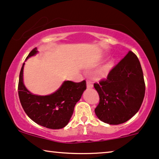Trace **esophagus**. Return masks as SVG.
Returning <instances> with one entry per match:
<instances>
[{
  "mask_svg": "<svg viewBox=\"0 0 159 159\" xmlns=\"http://www.w3.org/2000/svg\"><path fill=\"white\" fill-rule=\"evenodd\" d=\"M86 87H87V89H91V88L93 87V85H92V82L90 81L86 82Z\"/></svg>",
  "mask_w": 159,
  "mask_h": 159,
  "instance_id": "1",
  "label": "esophagus"
}]
</instances>
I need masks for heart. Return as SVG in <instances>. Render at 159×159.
<instances>
[{
  "mask_svg": "<svg viewBox=\"0 0 159 159\" xmlns=\"http://www.w3.org/2000/svg\"><path fill=\"white\" fill-rule=\"evenodd\" d=\"M112 67V64L111 61H107L104 64L103 66L98 68L94 71L93 74V77L97 81H102V80L106 79L108 77V74L111 71Z\"/></svg>",
  "mask_w": 159,
  "mask_h": 159,
  "instance_id": "b5f03b06",
  "label": "heart"
}]
</instances>
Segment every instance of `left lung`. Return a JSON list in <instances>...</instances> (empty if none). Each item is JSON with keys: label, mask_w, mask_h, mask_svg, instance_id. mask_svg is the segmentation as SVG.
Masks as SVG:
<instances>
[{"label": "left lung", "mask_w": 159, "mask_h": 159, "mask_svg": "<svg viewBox=\"0 0 159 159\" xmlns=\"http://www.w3.org/2000/svg\"><path fill=\"white\" fill-rule=\"evenodd\" d=\"M100 97L94 112L109 125L122 124L137 113L145 93L142 69L137 56L128 53L110 71L107 78L94 84Z\"/></svg>", "instance_id": "left-lung-1"}]
</instances>
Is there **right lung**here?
<instances>
[{"mask_svg": "<svg viewBox=\"0 0 159 159\" xmlns=\"http://www.w3.org/2000/svg\"><path fill=\"white\" fill-rule=\"evenodd\" d=\"M38 53L35 48L30 52L25 61ZM22 66L18 84V94L24 111L31 119L39 125L60 129L65 128L73 114L74 108L86 89L85 81L79 83L70 81L63 82L55 92L48 95L31 93L23 83V68Z\"/></svg>", "mask_w": 159, "mask_h": 159, "instance_id": "1", "label": "right lung"}]
</instances>
